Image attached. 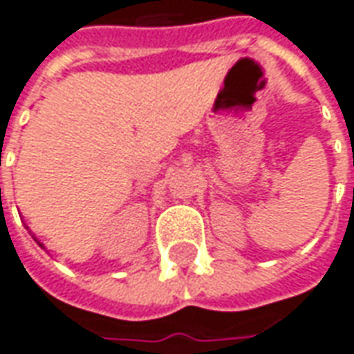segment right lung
Segmentation results:
<instances>
[{
    "mask_svg": "<svg viewBox=\"0 0 354 354\" xmlns=\"http://www.w3.org/2000/svg\"><path fill=\"white\" fill-rule=\"evenodd\" d=\"M39 245H41V243H39Z\"/></svg>",
    "mask_w": 354,
    "mask_h": 354,
    "instance_id": "right-lung-1",
    "label": "right lung"
}]
</instances>
